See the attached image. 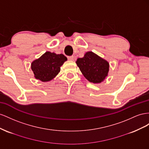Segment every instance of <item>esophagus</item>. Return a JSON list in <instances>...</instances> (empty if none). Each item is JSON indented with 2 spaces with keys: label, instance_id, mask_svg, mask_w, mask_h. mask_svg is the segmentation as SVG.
Instances as JSON below:
<instances>
[{
  "label": "esophagus",
  "instance_id": "1",
  "mask_svg": "<svg viewBox=\"0 0 149 149\" xmlns=\"http://www.w3.org/2000/svg\"><path fill=\"white\" fill-rule=\"evenodd\" d=\"M67 58H68V60H69V61H74V56H69V57H67Z\"/></svg>",
  "mask_w": 149,
  "mask_h": 149
}]
</instances>
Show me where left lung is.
<instances>
[{
	"instance_id": "left-lung-1",
	"label": "left lung",
	"mask_w": 149,
	"mask_h": 149,
	"mask_svg": "<svg viewBox=\"0 0 149 149\" xmlns=\"http://www.w3.org/2000/svg\"><path fill=\"white\" fill-rule=\"evenodd\" d=\"M82 74L93 84H100L107 77L109 63L98 55L88 51L75 62Z\"/></svg>"
}]
</instances>
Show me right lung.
Segmentation results:
<instances>
[{"mask_svg": "<svg viewBox=\"0 0 149 149\" xmlns=\"http://www.w3.org/2000/svg\"><path fill=\"white\" fill-rule=\"evenodd\" d=\"M67 61L62 54H57L47 51L31 63L34 77L43 82H49L61 71V67Z\"/></svg>", "mask_w": 149, "mask_h": 149, "instance_id": "1", "label": "right lung"}]
</instances>
